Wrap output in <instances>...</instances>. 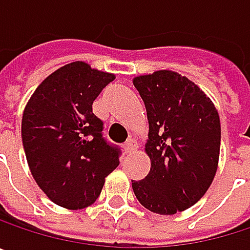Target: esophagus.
<instances>
[{
  "mask_svg": "<svg viewBox=\"0 0 250 250\" xmlns=\"http://www.w3.org/2000/svg\"><path fill=\"white\" fill-rule=\"evenodd\" d=\"M136 145H137V142H136L134 139H128V140H127V142L125 143V153H131V152L136 149Z\"/></svg>",
  "mask_w": 250,
  "mask_h": 250,
  "instance_id": "obj_1",
  "label": "esophagus"
}]
</instances>
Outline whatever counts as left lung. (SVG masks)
Segmentation results:
<instances>
[{
	"label": "left lung",
	"instance_id": "1",
	"mask_svg": "<svg viewBox=\"0 0 250 250\" xmlns=\"http://www.w3.org/2000/svg\"><path fill=\"white\" fill-rule=\"evenodd\" d=\"M147 113L150 172L131 181L139 203L158 214L194 206L217 171L220 119L206 94L171 71L133 79Z\"/></svg>",
	"mask_w": 250,
	"mask_h": 250
}]
</instances>
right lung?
Wrapping results in <instances>:
<instances>
[{
  "label": "right lung",
  "instance_id": "1",
  "mask_svg": "<svg viewBox=\"0 0 250 250\" xmlns=\"http://www.w3.org/2000/svg\"><path fill=\"white\" fill-rule=\"evenodd\" d=\"M114 79L83 62L62 66L25 105L21 137L27 164L43 192L58 206L79 210L101 194L122 150L103 136L92 103Z\"/></svg>",
  "mask_w": 250,
  "mask_h": 250
}]
</instances>
